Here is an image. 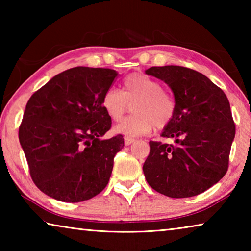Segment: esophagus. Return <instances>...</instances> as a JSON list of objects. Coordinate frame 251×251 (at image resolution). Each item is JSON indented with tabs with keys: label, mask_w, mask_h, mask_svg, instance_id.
<instances>
[{
	"label": "esophagus",
	"mask_w": 251,
	"mask_h": 251,
	"mask_svg": "<svg viewBox=\"0 0 251 251\" xmlns=\"http://www.w3.org/2000/svg\"><path fill=\"white\" fill-rule=\"evenodd\" d=\"M134 142H135V139L131 138V137H127V136H126V137L124 138V143H125L126 146H129L130 144H133Z\"/></svg>",
	"instance_id": "obj_1"
}]
</instances>
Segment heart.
Returning a JSON list of instances; mask_svg holds the SVG:
<instances>
[{"instance_id": "obj_1", "label": "heart", "mask_w": 251, "mask_h": 251, "mask_svg": "<svg viewBox=\"0 0 251 251\" xmlns=\"http://www.w3.org/2000/svg\"><path fill=\"white\" fill-rule=\"evenodd\" d=\"M133 115L126 117L114 127L117 134L127 137L150 133L154 128L163 129L171 124L176 113V101L172 94L163 90V85L143 73H134L124 79L123 91L110 87L105 92L101 105L113 121L118 122L133 104Z\"/></svg>"}]
</instances>
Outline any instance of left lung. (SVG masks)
<instances>
[{"mask_svg":"<svg viewBox=\"0 0 251 251\" xmlns=\"http://www.w3.org/2000/svg\"><path fill=\"white\" fill-rule=\"evenodd\" d=\"M146 74L172 88L176 113L161 136L174 144L150 142L143 166L148 184L172 198L209 189L228 171L236 126L227 96L205 75L182 66H152Z\"/></svg>","mask_w":251,"mask_h":251,"instance_id":"1","label":"left lung"}]
</instances>
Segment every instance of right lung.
Listing matches in <instances>:
<instances>
[{
    "mask_svg": "<svg viewBox=\"0 0 251 251\" xmlns=\"http://www.w3.org/2000/svg\"><path fill=\"white\" fill-rule=\"evenodd\" d=\"M116 76L110 69L73 67L28 100L19 138L32 180L48 196L79 202L108 184L114 157L124 147L122 135L100 139L112 127L101 100Z\"/></svg>",
    "mask_w": 251,
    "mask_h": 251,
    "instance_id": "obj_1",
    "label": "right lung"
}]
</instances>
